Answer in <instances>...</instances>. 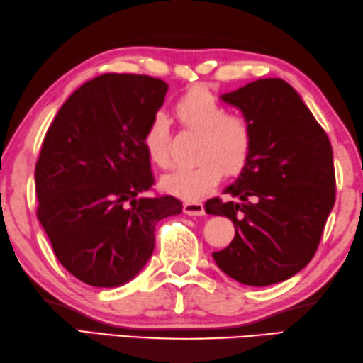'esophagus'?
<instances>
[{"instance_id":"obj_1","label":"esophagus","mask_w":363,"mask_h":363,"mask_svg":"<svg viewBox=\"0 0 363 363\" xmlns=\"http://www.w3.org/2000/svg\"><path fill=\"white\" fill-rule=\"evenodd\" d=\"M183 211L189 214V216H202V214H205L203 203L199 202V201H189V202L184 203Z\"/></svg>"}]
</instances>
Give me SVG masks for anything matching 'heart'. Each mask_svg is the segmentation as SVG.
<instances>
[{
    "mask_svg": "<svg viewBox=\"0 0 363 363\" xmlns=\"http://www.w3.org/2000/svg\"><path fill=\"white\" fill-rule=\"evenodd\" d=\"M174 116L184 130L201 135L194 166L179 167L162 177L166 192L196 201L205 196L227 174H238L247 164L254 149V127L247 116L227 113V108L208 87L196 84L175 101ZM147 158L160 169L171 166L169 128L161 117H153L144 131Z\"/></svg>",
    "mask_w": 363,
    "mask_h": 363,
    "instance_id": "obj_1",
    "label": "heart"
}]
</instances>
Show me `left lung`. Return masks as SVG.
Instances as JSON below:
<instances>
[{"mask_svg": "<svg viewBox=\"0 0 363 363\" xmlns=\"http://www.w3.org/2000/svg\"><path fill=\"white\" fill-rule=\"evenodd\" d=\"M254 127L247 164L205 211L225 216L235 238L216 264L244 285L290 279L312 260L332 206L335 171L330 140L299 94L280 78L257 79L224 94Z\"/></svg>", "mask_w": 363, "mask_h": 363, "instance_id": "left-lung-1", "label": "left lung"}]
</instances>
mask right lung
I'll return each instance as SVG.
<instances>
[{
  "label": "right lung",
  "instance_id": "1",
  "mask_svg": "<svg viewBox=\"0 0 363 363\" xmlns=\"http://www.w3.org/2000/svg\"><path fill=\"white\" fill-rule=\"evenodd\" d=\"M167 89L158 78L105 73L70 95L43 139L37 218L59 263L87 285L135 277L153 252L158 220L183 210L172 196L139 197L155 184L144 131Z\"/></svg>",
  "mask_w": 363,
  "mask_h": 363
}]
</instances>
